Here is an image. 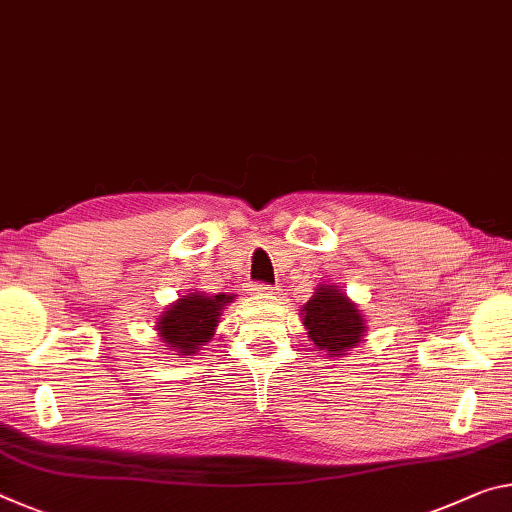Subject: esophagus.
Returning <instances> with one entry per match:
<instances>
[{
	"instance_id": "1",
	"label": "esophagus",
	"mask_w": 512,
	"mask_h": 512,
	"mask_svg": "<svg viewBox=\"0 0 512 512\" xmlns=\"http://www.w3.org/2000/svg\"><path fill=\"white\" fill-rule=\"evenodd\" d=\"M250 294H253V296H271V294H275V287H269V285H250Z\"/></svg>"
}]
</instances>
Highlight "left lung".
Segmentation results:
<instances>
[{"label": "left lung", "instance_id": "left-lung-1", "mask_svg": "<svg viewBox=\"0 0 512 512\" xmlns=\"http://www.w3.org/2000/svg\"><path fill=\"white\" fill-rule=\"evenodd\" d=\"M300 316L312 346L330 360L348 358L367 335V319L358 303L335 282L316 285L314 296L303 305Z\"/></svg>", "mask_w": 512, "mask_h": 512}]
</instances>
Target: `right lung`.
I'll return each mask as SVG.
<instances>
[{"instance_id":"add662e5","label":"right lung","mask_w":512,"mask_h":512,"mask_svg":"<svg viewBox=\"0 0 512 512\" xmlns=\"http://www.w3.org/2000/svg\"><path fill=\"white\" fill-rule=\"evenodd\" d=\"M234 298V294L209 296L198 289L180 296L159 314L154 330L161 346L173 351L170 355H196L214 337L223 310L234 303Z\"/></svg>"}]
</instances>
